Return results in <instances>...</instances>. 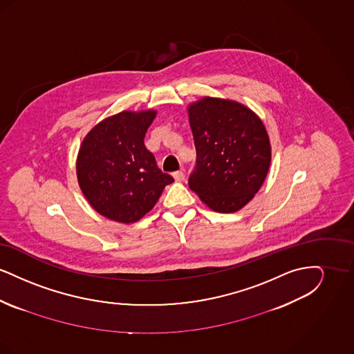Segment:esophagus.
<instances>
[{"instance_id": "1", "label": "esophagus", "mask_w": 354, "mask_h": 354, "mask_svg": "<svg viewBox=\"0 0 354 354\" xmlns=\"http://www.w3.org/2000/svg\"><path fill=\"white\" fill-rule=\"evenodd\" d=\"M172 176H174V179H175L176 182H183L185 178L183 171H175V172L172 174Z\"/></svg>"}]
</instances>
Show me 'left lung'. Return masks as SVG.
I'll use <instances>...</instances> for the list:
<instances>
[{
	"label": "left lung",
	"instance_id": "1",
	"mask_svg": "<svg viewBox=\"0 0 354 354\" xmlns=\"http://www.w3.org/2000/svg\"><path fill=\"white\" fill-rule=\"evenodd\" d=\"M196 149L189 188L209 208L235 212L254 196L270 165V138L248 107L203 98L188 109Z\"/></svg>",
	"mask_w": 354,
	"mask_h": 354
}]
</instances>
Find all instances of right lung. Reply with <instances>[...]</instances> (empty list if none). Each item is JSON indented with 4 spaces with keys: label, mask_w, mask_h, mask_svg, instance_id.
<instances>
[{
    "label": "right lung",
    "mask_w": 354,
    "mask_h": 354,
    "mask_svg": "<svg viewBox=\"0 0 354 354\" xmlns=\"http://www.w3.org/2000/svg\"><path fill=\"white\" fill-rule=\"evenodd\" d=\"M156 113L122 111L102 120L81 145L78 183L84 198L104 218L119 223L142 219L174 178L156 166L145 136Z\"/></svg>",
    "instance_id": "1"
}]
</instances>
